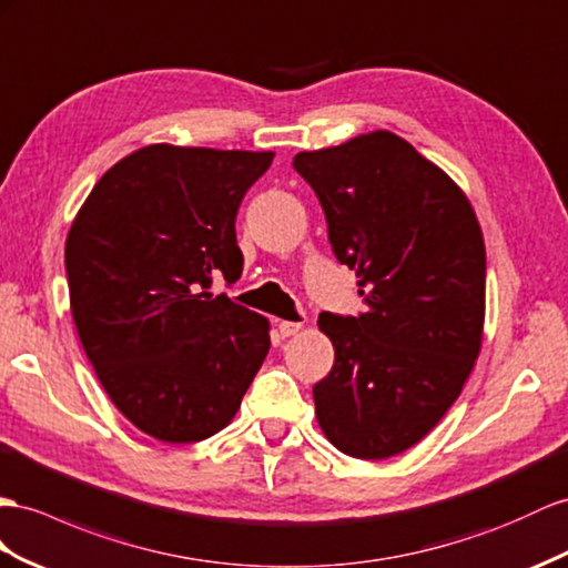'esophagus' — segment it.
<instances>
[{
	"label": "esophagus",
	"mask_w": 568,
	"mask_h": 568,
	"mask_svg": "<svg viewBox=\"0 0 568 568\" xmlns=\"http://www.w3.org/2000/svg\"><path fill=\"white\" fill-rule=\"evenodd\" d=\"M302 328V322H281L278 324V333L283 338H290V336H295V333Z\"/></svg>",
	"instance_id": "34e87169"
}]
</instances>
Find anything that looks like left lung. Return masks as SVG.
I'll return each instance as SVG.
<instances>
[{"label": "left lung", "mask_w": 568, "mask_h": 568, "mask_svg": "<svg viewBox=\"0 0 568 568\" xmlns=\"http://www.w3.org/2000/svg\"><path fill=\"white\" fill-rule=\"evenodd\" d=\"M293 168L367 302L359 316L318 314L336 351L314 386L318 427L353 458L398 456L439 425L483 347V230L463 189L386 129L302 151Z\"/></svg>", "instance_id": "8db88e82"}]
</instances>
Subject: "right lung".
I'll return each mask as SVG.
<instances>
[{
	"instance_id": "obj_1",
	"label": "right lung",
	"mask_w": 568,
	"mask_h": 568,
	"mask_svg": "<svg viewBox=\"0 0 568 568\" xmlns=\"http://www.w3.org/2000/svg\"><path fill=\"white\" fill-rule=\"evenodd\" d=\"M271 151L151 143L98 180L69 227L71 316L118 410L168 444L237 415L271 347L266 316L211 293L242 275L237 209Z\"/></svg>"
}]
</instances>
